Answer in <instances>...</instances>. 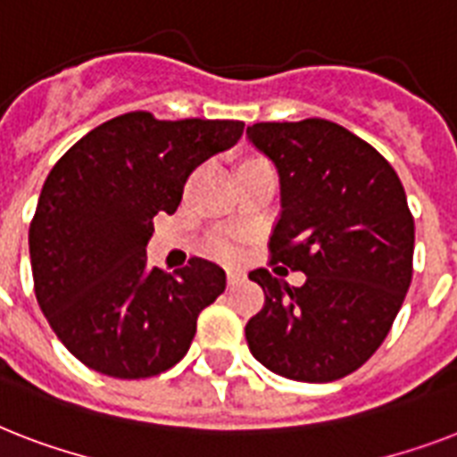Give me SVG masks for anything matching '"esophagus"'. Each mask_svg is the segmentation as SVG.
<instances>
[{
  "label": "esophagus",
  "instance_id": "34e87169",
  "mask_svg": "<svg viewBox=\"0 0 457 457\" xmlns=\"http://www.w3.org/2000/svg\"><path fill=\"white\" fill-rule=\"evenodd\" d=\"M244 272L242 270H228V285L235 287L237 282H242Z\"/></svg>",
  "mask_w": 457,
  "mask_h": 457
}]
</instances>
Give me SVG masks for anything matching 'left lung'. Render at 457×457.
<instances>
[{"mask_svg": "<svg viewBox=\"0 0 457 457\" xmlns=\"http://www.w3.org/2000/svg\"><path fill=\"white\" fill-rule=\"evenodd\" d=\"M246 137L279 172L270 263L305 272L301 287L249 272L265 294L246 322L251 353L287 379L334 382L382 346L411 287L415 220L403 185L375 146L332 120L256 123Z\"/></svg>", "mask_w": 457, "mask_h": 457, "instance_id": "left-lung-1", "label": "left lung"}]
</instances>
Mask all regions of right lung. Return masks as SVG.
Instances as JSON below:
<instances>
[{
    "mask_svg": "<svg viewBox=\"0 0 457 457\" xmlns=\"http://www.w3.org/2000/svg\"><path fill=\"white\" fill-rule=\"evenodd\" d=\"M242 120L111 118L78 139L46 175L30 222L35 296L87 368L118 379L170 370L196 320L225 292V270L192 258L149 268L154 218L175 213L189 172L242 137Z\"/></svg>",
    "mask_w": 457,
    "mask_h": 457,
    "instance_id": "1",
    "label": "right lung"
}]
</instances>
